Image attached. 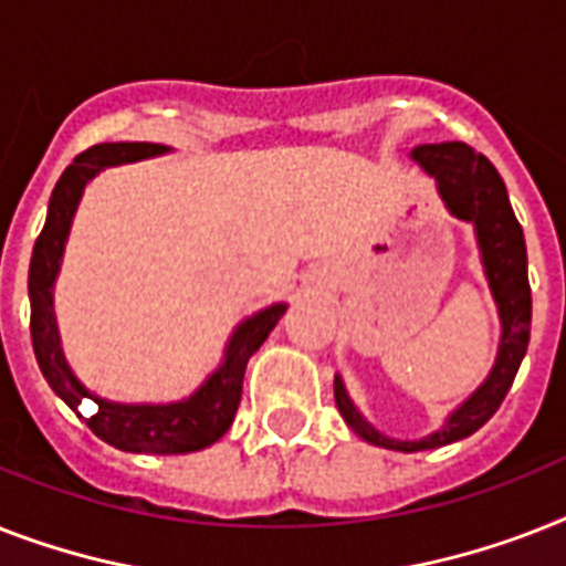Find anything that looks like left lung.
<instances>
[{
    "mask_svg": "<svg viewBox=\"0 0 566 566\" xmlns=\"http://www.w3.org/2000/svg\"><path fill=\"white\" fill-rule=\"evenodd\" d=\"M410 159L421 165V171L433 177L436 191L450 214L474 227L482 273L489 279V291L497 305L500 343L494 366L485 380L444 418L439 430L421 436V439H395V436L380 433L378 427L369 424L366 416L355 407L346 384H343V375H334V398H337V410L346 418V424L360 436L363 442L401 450V453L442 448V444L459 442V439L476 433L497 412L506 392L512 389L514 375L521 369V360L530 346L532 325L526 241H523V229L514 218L497 168L482 154H474L465 142L418 145L410 150Z\"/></svg>",
    "mask_w": 566,
    "mask_h": 566,
    "instance_id": "8db88e82",
    "label": "left lung"
}]
</instances>
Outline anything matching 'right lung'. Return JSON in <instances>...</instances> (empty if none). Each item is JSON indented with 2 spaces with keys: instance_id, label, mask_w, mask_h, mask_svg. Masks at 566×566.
I'll use <instances>...</instances> for the list:
<instances>
[{
  "instance_id": "right-lung-1",
  "label": "right lung",
  "mask_w": 566,
  "mask_h": 566,
  "mask_svg": "<svg viewBox=\"0 0 566 566\" xmlns=\"http://www.w3.org/2000/svg\"><path fill=\"white\" fill-rule=\"evenodd\" d=\"M163 154H168V148L150 145V142H104V145H95L75 156V163L69 165L54 186L45 227L31 252L29 298L31 343H34L40 371L54 389V395L63 398L69 410L75 412H81L84 401L95 403V412L90 418H81L92 433L113 448L127 450V453L168 457V453H195V450L209 448L232 427L238 403H241L247 363L270 337L275 323L282 319L287 302H273L238 323L223 348L220 366L188 398L168 403H124L101 398L81 384L63 355L57 319H54V282H57L60 264H63L77 203L84 197V188L104 168L142 163V159H154Z\"/></svg>"
}]
</instances>
